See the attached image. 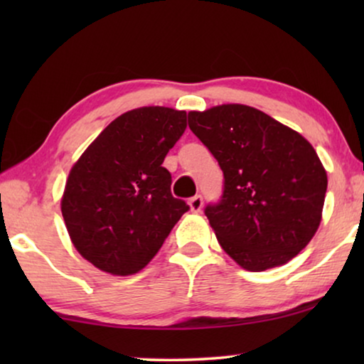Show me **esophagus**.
<instances>
[{
  "instance_id": "obj_1",
  "label": "esophagus",
  "mask_w": 364,
  "mask_h": 364,
  "mask_svg": "<svg viewBox=\"0 0 364 364\" xmlns=\"http://www.w3.org/2000/svg\"><path fill=\"white\" fill-rule=\"evenodd\" d=\"M188 205H191V210H192V212H200V210H202V205H203V198H202V196L192 197L191 200H188Z\"/></svg>"
}]
</instances>
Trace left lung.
Instances as JSON below:
<instances>
[{
    "mask_svg": "<svg viewBox=\"0 0 364 364\" xmlns=\"http://www.w3.org/2000/svg\"><path fill=\"white\" fill-rule=\"evenodd\" d=\"M188 127L223 172L205 215L223 250L248 272L290 262L321 222L326 171L305 137L243 104L188 112Z\"/></svg>",
    "mask_w": 364,
    "mask_h": 364,
    "instance_id": "8db88e82",
    "label": "left lung"
}]
</instances>
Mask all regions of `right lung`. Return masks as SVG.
<instances>
[{"mask_svg":"<svg viewBox=\"0 0 364 364\" xmlns=\"http://www.w3.org/2000/svg\"><path fill=\"white\" fill-rule=\"evenodd\" d=\"M187 112L139 107L109 124L69 172L61 212L76 250L99 270L132 275L156 257L188 205L164 159Z\"/></svg>","mask_w":364,"mask_h":364,"instance_id":"obj_1","label":"right lung"}]
</instances>
